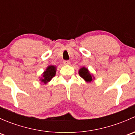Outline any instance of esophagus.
Wrapping results in <instances>:
<instances>
[{
  "mask_svg": "<svg viewBox=\"0 0 135 135\" xmlns=\"http://www.w3.org/2000/svg\"><path fill=\"white\" fill-rule=\"evenodd\" d=\"M63 62L64 65H68L70 64V61H67V60H66V61H63V62Z\"/></svg>",
  "mask_w": 135,
  "mask_h": 135,
  "instance_id": "obj_1",
  "label": "esophagus"
}]
</instances>
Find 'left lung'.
<instances>
[{"label": "left lung", "mask_w": 135, "mask_h": 135, "mask_svg": "<svg viewBox=\"0 0 135 135\" xmlns=\"http://www.w3.org/2000/svg\"><path fill=\"white\" fill-rule=\"evenodd\" d=\"M79 74L87 82H91L93 79V78H92V76L89 73V70L85 67H82L80 69V70H79Z\"/></svg>", "instance_id": "obj_1"}]
</instances>
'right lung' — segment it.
<instances>
[{
    "label": "right lung",
    "mask_w": 135,
    "mask_h": 135,
    "mask_svg": "<svg viewBox=\"0 0 135 135\" xmlns=\"http://www.w3.org/2000/svg\"><path fill=\"white\" fill-rule=\"evenodd\" d=\"M55 73H56V67L54 65H50V66H47L46 70L44 72L43 76L40 80L42 82L46 84L50 81L53 77L55 76Z\"/></svg>",
    "instance_id": "right-lung-1"
}]
</instances>
